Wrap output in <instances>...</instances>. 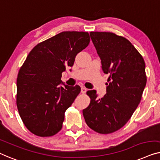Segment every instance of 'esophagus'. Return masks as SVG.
Masks as SVG:
<instances>
[{
  "instance_id": "34e87169",
  "label": "esophagus",
  "mask_w": 160,
  "mask_h": 160,
  "mask_svg": "<svg viewBox=\"0 0 160 160\" xmlns=\"http://www.w3.org/2000/svg\"><path fill=\"white\" fill-rule=\"evenodd\" d=\"M86 91H87V89L85 88V87H82V88H81V93H86Z\"/></svg>"
}]
</instances>
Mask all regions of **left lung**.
Instances as JSON below:
<instances>
[{"label": "left lung", "mask_w": 160, "mask_h": 160, "mask_svg": "<svg viewBox=\"0 0 160 160\" xmlns=\"http://www.w3.org/2000/svg\"><path fill=\"white\" fill-rule=\"evenodd\" d=\"M90 35L103 73L109 77L103 98H97L95 90L87 92L91 103L82 114L89 128L108 134L123 127L140 103L147 84L145 62L125 38L105 32H91Z\"/></svg>", "instance_id": "1"}]
</instances>
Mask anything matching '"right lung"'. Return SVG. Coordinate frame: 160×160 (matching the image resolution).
Segmentation results:
<instances>
[{
    "instance_id": "right-lung-1",
    "label": "right lung",
    "mask_w": 160,
    "mask_h": 160,
    "mask_svg": "<svg viewBox=\"0 0 160 160\" xmlns=\"http://www.w3.org/2000/svg\"><path fill=\"white\" fill-rule=\"evenodd\" d=\"M89 42L88 32H62L28 54L18 74L17 105L24 125L36 136H51L62 129L64 112L81 90L65 85L62 73Z\"/></svg>"
}]
</instances>
